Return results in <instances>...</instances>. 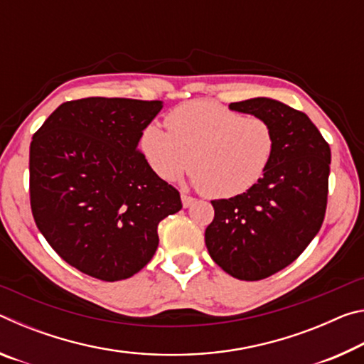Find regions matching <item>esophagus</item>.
I'll return each mask as SVG.
<instances>
[{
  "label": "esophagus",
  "instance_id": "1",
  "mask_svg": "<svg viewBox=\"0 0 364 364\" xmlns=\"http://www.w3.org/2000/svg\"><path fill=\"white\" fill-rule=\"evenodd\" d=\"M181 202H183V207L188 208V207H191V205L194 204L196 199H194V197L188 196V194H181Z\"/></svg>",
  "mask_w": 364,
  "mask_h": 364
}]
</instances>
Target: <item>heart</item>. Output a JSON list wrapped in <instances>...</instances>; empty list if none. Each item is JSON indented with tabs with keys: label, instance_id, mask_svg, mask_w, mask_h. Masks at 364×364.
I'll return each instance as SVG.
<instances>
[{
	"label": "heart",
	"instance_id": "1",
	"mask_svg": "<svg viewBox=\"0 0 364 364\" xmlns=\"http://www.w3.org/2000/svg\"><path fill=\"white\" fill-rule=\"evenodd\" d=\"M165 125L152 122L138 138L141 156L160 180L171 181L189 165L193 186L230 199L255 188L273 162L276 134L262 117L191 101L168 112Z\"/></svg>",
	"mask_w": 364,
	"mask_h": 364
}]
</instances>
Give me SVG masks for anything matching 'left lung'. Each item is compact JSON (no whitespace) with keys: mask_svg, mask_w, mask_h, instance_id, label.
I'll return each mask as SVG.
<instances>
[{"mask_svg":"<svg viewBox=\"0 0 364 364\" xmlns=\"http://www.w3.org/2000/svg\"><path fill=\"white\" fill-rule=\"evenodd\" d=\"M236 112L268 120L276 152L249 193L212 200L205 230L213 262L232 278L258 281L291 264L313 241L328 205L331 149L306 114L269 97L231 102Z\"/></svg>","mask_w":364,"mask_h":364,"instance_id":"1","label":"left lung"}]
</instances>
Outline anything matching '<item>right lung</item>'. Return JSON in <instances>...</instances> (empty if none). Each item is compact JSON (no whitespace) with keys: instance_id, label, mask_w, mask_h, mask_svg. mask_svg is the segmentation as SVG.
<instances>
[{"instance_id":"obj_1","label":"right lung","mask_w":364,"mask_h":364,"mask_svg":"<svg viewBox=\"0 0 364 364\" xmlns=\"http://www.w3.org/2000/svg\"><path fill=\"white\" fill-rule=\"evenodd\" d=\"M162 101L85 97L48 117L30 143V205L58 255L82 273L120 281L151 262L157 226L180 193L138 149Z\"/></svg>"}]
</instances>
